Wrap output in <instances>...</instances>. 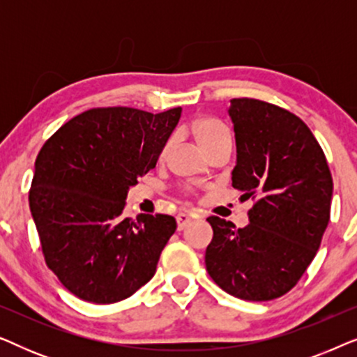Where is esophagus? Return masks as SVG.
I'll return each instance as SVG.
<instances>
[{"label":"esophagus","instance_id":"esophagus-1","mask_svg":"<svg viewBox=\"0 0 357 357\" xmlns=\"http://www.w3.org/2000/svg\"><path fill=\"white\" fill-rule=\"evenodd\" d=\"M190 222H192V218H190L188 214H185V213L177 214V229H178V231H183V229L187 227Z\"/></svg>","mask_w":357,"mask_h":357}]
</instances>
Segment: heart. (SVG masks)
I'll use <instances>...</instances> for the list:
<instances>
[{"mask_svg": "<svg viewBox=\"0 0 357 357\" xmlns=\"http://www.w3.org/2000/svg\"><path fill=\"white\" fill-rule=\"evenodd\" d=\"M192 133L206 153L221 144H231V131L221 120L213 119V116H202V119L195 120L192 125ZM170 149H172V139H167L162 149H160L159 160L167 158Z\"/></svg>", "mask_w": 357, "mask_h": 357, "instance_id": "b5f03b06", "label": "heart"}]
</instances>
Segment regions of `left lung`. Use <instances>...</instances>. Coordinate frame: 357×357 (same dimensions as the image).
<instances>
[{
  "instance_id": "obj_1",
  "label": "left lung",
  "mask_w": 357,
  "mask_h": 357,
  "mask_svg": "<svg viewBox=\"0 0 357 357\" xmlns=\"http://www.w3.org/2000/svg\"><path fill=\"white\" fill-rule=\"evenodd\" d=\"M237 165L232 187L252 198L250 224L209 216L204 263L227 294L265 302L294 287L314 260L330 221L333 178L309 126L270 102L232 99Z\"/></svg>"
}]
</instances>
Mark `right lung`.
<instances>
[{
  "instance_id": "add662e5",
  "label": "right lung",
  "mask_w": 357,
  "mask_h": 357,
  "mask_svg": "<svg viewBox=\"0 0 357 357\" xmlns=\"http://www.w3.org/2000/svg\"><path fill=\"white\" fill-rule=\"evenodd\" d=\"M180 114L97 107L42 146L29 204L47 266L79 299L114 304L154 276L177 222L169 214L125 218V199L155 167Z\"/></svg>"
}]
</instances>
